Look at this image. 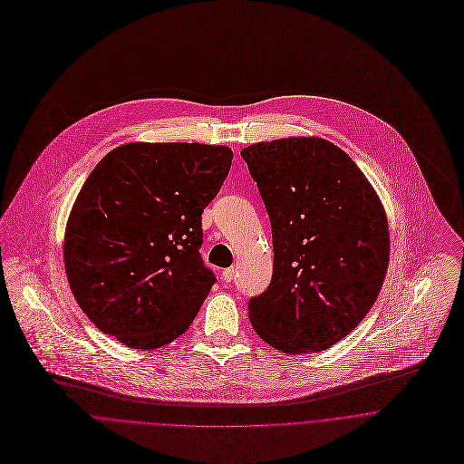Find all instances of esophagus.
I'll use <instances>...</instances> for the list:
<instances>
[{"instance_id": "34e87169", "label": "esophagus", "mask_w": 464, "mask_h": 464, "mask_svg": "<svg viewBox=\"0 0 464 464\" xmlns=\"http://www.w3.org/2000/svg\"><path fill=\"white\" fill-rule=\"evenodd\" d=\"M221 280H223L225 284H230V282L234 280V268H225V270L221 272Z\"/></svg>"}]
</instances>
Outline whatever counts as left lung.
I'll list each match as a JSON object with an SVG mask.
<instances>
[{"mask_svg": "<svg viewBox=\"0 0 464 464\" xmlns=\"http://www.w3.org/2000/svg\"><path fill=\"white\" fill-rule=\"evenodd\" d=\"M265 203L272 280L248 300L254 331L284 353L324 351L373 307L390 261L379 196L338 146L316 137L241 150Z\"/></svg>", "mask_w": 464, "mask_h": 464, "instance_id": "8db88e82", "label": "left lung"}]
</instances>
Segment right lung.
<instances>
[{
	"label": "right lung",
	"instance_id": "1",
	"mask_svg": "<svg viewBox=\"0 0 464 464\" xmlns=\"http://www.w3.org/2000/svg\"><path fill=\"white\" fill-rule=\"evenodd\" d=\"M232 150L133 142L110 151L72 205L63 261L74 300L102 333L157 349L194 322L212 285L203 210L221 190Z\"/></svg>",
	"mask_w": 464,
	"mask_h": 464
}]
</instances>
